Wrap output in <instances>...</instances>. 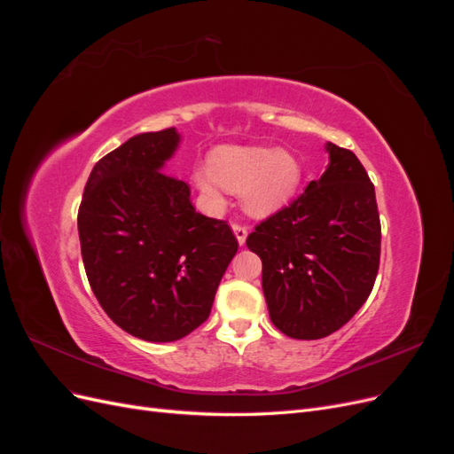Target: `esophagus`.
Listing matches in <instances>:
<instances>
[{
    "instance_id": "obj_1",
    "label": "esophagus",
    "mask_w": 454,
    "mask_h": 454,
    "mask_svg": "<svg viewBox=\"0 0 454 454\" xmlns=\"http://www.w3.org/2000/svg\"><path fill=\"white\" fill-rule=\"evenodd\" d=\"M232 231H235L239 244H244V242H246V237H248V227L239 223V222H235V223H232Z\"/></svg>"
}]
</instances>
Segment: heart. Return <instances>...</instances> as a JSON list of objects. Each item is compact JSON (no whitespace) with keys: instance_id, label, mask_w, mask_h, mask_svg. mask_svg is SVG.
Instances as JSON below:
<instances>
[{"instance_id":"b5f03b06","label":"heart","mask_w":454,"mask_h":454,"mask_svg":"<svg viewBox=\"0 0 454 454\" xmlns=\"http://www.w3.org/2000/svg\"><path fill=\"white\" fill-rule=\"evenodd\" d=\"M204 195L217 199L222 185L242 191L246 210L254 215L277 212L290 200L301 182L297 159L287 151L257 145H223L210 157V168L195 174Z\"/></svg>"}]
</instances>
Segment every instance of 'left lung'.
Masks as SVG:
<instances>
[{
  "instance_id": "8db88e82",
  "label": "left lung",
  "mask_w": 454,
  "mask_h": 454,
  "mask_svg": "<svg viewBox=\"0 0 454 454\" xmlns=\"http://www.w3.org/2000/svg\"><path fill=\"white\" fill-rule=\"evenodd\" d=\"M327 151L320 180L246 239L263 263L270 320L292 339H322L340 329L365 303L379 272L375 187L350 149L329 142Z\"/></svg>"
}]
</instances>
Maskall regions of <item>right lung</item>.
<instances>
[{"label": "right lung", "mask_w": 454, "mask_h": 454, "mask_svg": "<svg viewBox=\"0 0 454 454\" xmlns=\"http://www.w3.org/2000/svg\"><path fill=\"white\" fill-rule=\"evenodd\" d=\"M177 142L176 129L144 132L102 157L77 212L96 299L121 329L153 342L206 322L239 250L229 223L199 214L189 185L162 172Z\"/></svg>", "instance_id": "1"}]
</instances>
